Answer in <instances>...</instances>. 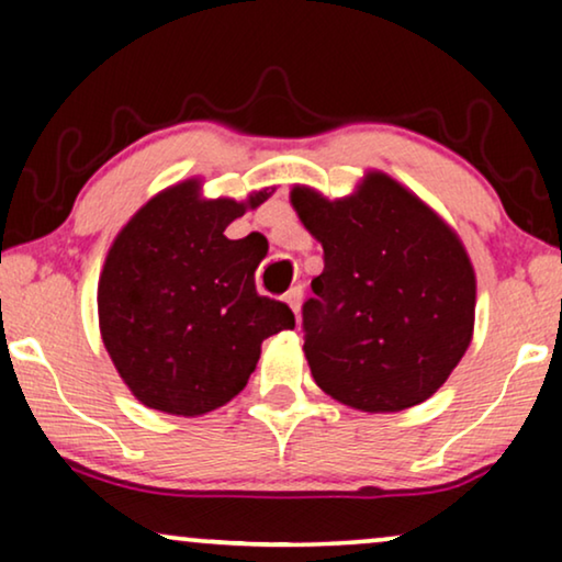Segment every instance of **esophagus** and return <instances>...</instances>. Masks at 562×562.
<instances>
[{
  "label": "esophagus",
  "mask_w": 562,
  "mask_h": 562,
  "mask_svg": "<svg viewBox=\"0 0 562 562\" xmlns=\"http://www.w3.org/2000/svg\"><path fill=\"white\" fill-rule=\"evenodd\" d=\"M286 304L291 306V312L296 314V319H299V312H302V299H304V291H302V286H294V289H289L286 291Z\"/></svg>",
  "instance_id": "esophagus-1"
}]
</instances>
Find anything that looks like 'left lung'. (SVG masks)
Returning a JSON list of instances; mask_svg holds the SVG:
<instances>
[{
  "mask_svg": "<svg viewBox=\"0 0 562 562\" xmlns=\"http://www.w3.org/2000/svg\"><path fill=\"white\" fill-rule=\"evenodd\" d=\"M291 206L325 250L304 304V356L317 386L368 414L427 402L465 356L475 271L432 206L383 171L327 199L294 183Z\"/></svg>",
  "mask_w": 562,
  "mask_h": 562,
  "instance_id": "8db88e82",
  "label": "left lung"
}]
</instances>
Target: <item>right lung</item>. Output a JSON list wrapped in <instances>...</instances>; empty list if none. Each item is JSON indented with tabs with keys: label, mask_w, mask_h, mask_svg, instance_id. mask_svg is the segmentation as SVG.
<instances>
[{
	"label": "right lung",
	"mask_w": 562,
	"mask_h": 562,
	"mask_svg": "<svg viewBox=\"0 0 562 562\" xmlns=\"http://www.w3.org/2000/svg\"><path fill=\"white\" fill-rule=\"evenodd\" d=\"M273 191L206 199L194 176L148 199L112 240L99 273V333L148 409H220L245 389L266 337L294 329L286 304L258 296L260 245L225 235Z\"/></svg>",
	"instance_id": "add662e5"
}]
</instances>
